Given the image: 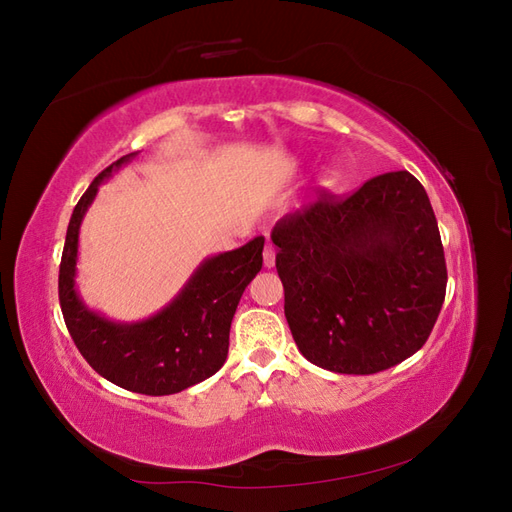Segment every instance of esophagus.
<instances>
[{
	"instance_id": "1",
	"label": "esophagus",
	"mask_w": 512,
	"mask_h": 512,
	"mask_svg": "<svg viewBox=\"0 0 512 512\" xmlns=\"http://www.w3.org/2000/svg\"><path fill=\"white\" fill-rule=\"evenodd\" d=\"M262 260H265V267L271 269L275 265V247L271 243L265 245V252H262Z\"/></svg>"
}]
</instances>
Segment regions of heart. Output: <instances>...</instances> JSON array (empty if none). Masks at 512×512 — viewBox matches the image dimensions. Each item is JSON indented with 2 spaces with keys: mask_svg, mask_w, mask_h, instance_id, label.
<instances>
[{
  "mask_svg": "<svg viewBox=\"0 0 512 512\" xmlns=\"http://www.w3.org/2000/svg\"><path fill=\"white\" fill-rule=\"evenodd\" d=\"M329 177H335V170H331V173H329Z\"/></svg>",
  "mask_w": 512,
  "mask_h": 512,
  "instance_id": "1",
  "label": "heart"
}]
</instances>
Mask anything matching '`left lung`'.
<instances>
[{"label": "left lung", "instance_id": "obj_1", "mask_svg": "<svg viewBox=\"0 0 512 512\" xmlns=\"http://www.w3.org/2000/svg\"><path fill=\"white\" fill-rule=\"evenodd\" d=\"M284 314L309 363L378 374L421 350L446 294V262L425 188L408 170L384 173L346 198L273 226Z\"/></svg>", "mask_w": 512, "mask_h": 512}]
</instances>
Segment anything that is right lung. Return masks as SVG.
Masks as SVG:
<instances>
[{
    "label": "right lung",
    "mask_w": 512,
    "mask_h": 512,
    "mask_svg": "<svg viewBox=\"0 0 512 512\" xmlns=\"http://www.w3.org/2000/svg\"><path fill=\"white\" fill-rule=\"evenodd\" d=\"M134 156L136 151L104 168L76 203L59 265V303L76 348L102 378L132 393L173 395L226 363L230 322L262 267L265 237L205 258L177 297L147 320L117 322L89 309L74 282L81 222L100 183Z\"/></svg>",
    "instance_id": "add662e5"
}]
</instances>
